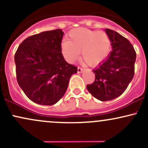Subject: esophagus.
<instances>
[{
    "instance_id": "1",
    "label": "esophagus",
    "mask_w": 148,
    "mask_h": 148,
    "mask_svg": "<svg viewBox=\"0 0 148 148\" xmlns=\"http://www.w3.org/2000/svg\"><path fill=\"white\" fill-rule=\"evenodd\" d=\"M77 71H78V73H81L83 71H84V69L81 68V67H78Z\"/></svg>"
}]
</instances>
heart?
Segmentation results:
<instances>
[{
	"mask_svg": "<svg viewBox=\"0 0 148 148\" xmlns=\"http://www.w3.org/2000/svg\"><path fill=\"white\" fill-rule=\"evenodd\" d=\"M111 49V41L108 34L87 28L72 30L69 33V40H64L61 45L62 54L68 62L77 60L81 51L82 58L90 66L104 60Z\"/></svg>",
	"mask_w": 148,
	"mask_h": 148,
	"instance_id": "obj_1",
	"label": "heart"
}]
</instances>
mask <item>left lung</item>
I'll return each mask as SVG.
<instances>
[{"instance_id": "8db88e82", "label": "left lung", "mask_w": 148, "mask_h": 148, "mask_svg": "<svg viewBox=\"0 0 148 148\" xmlns=\"http://www.w3.org/2000/svg\"><path fill=\"white\" fill-rule=\"evenodd\" d=\"M111 41L112 51L92 72L95 79L87 85L88 92L105 101L118 97L125 91L134 75L136 53L130 42L117 32L105 29Z\"/></svg>"}]
</instances>
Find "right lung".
<instances>
[{"mask_svg":"<svg viewBox=\"0 0 148 148\" xmlns=\"http://www.w3.org/2000/svg\"><path fill=\"white\" fill-rule=\"evenodd\" d=\"M61 29L28 37L15 53L16 80L25 95L41 105L55 104L67 90L70 77L77 67L62 56Z\"/></svg>","mask_w":148,"mask_h":148,"instance_id":"add662e5","label":"right lung"}]
</instances>
